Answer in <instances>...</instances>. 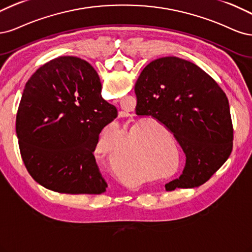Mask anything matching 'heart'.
I'll use <instances>...</instances> for the list:
<instances>
[{
  "label": "heart",
  "instance_id": "1",
  "mask_svg": "<svg viewBox=\"0 0 252 252\" xmlns=\"http://www.w3.org/2000/svg\"><path fill=\"white\" fill-rule=\"evenodd\" d=\"M150 129L143 128L138 132V135L140 137L147 136L148 139L153 140V150L150 155L147 157L148 163L152 168L158 169L159 166L162 165V162H164L166 158H168V162L170 165H175V157L172 155H165V153L162 151L159 140L157 136H150ZM126 142V134L124 128L119 125L114 124L104 129L99 142L98 149L99 153L104 155L109 160H113L114 154L118 149L124 147ZM114 167L118 176L123 179L126 183L135 184L139 181L148 179V176L145 175L140 169V162L138 158L134 155V153L129 148L121 150L115 157Z\"/></svg>",
  "mask_w": 252,
  "mask_h": 252
}]
</instances>
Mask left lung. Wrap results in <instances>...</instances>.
I'll return each instance as SVG.
<instances>
[{
	"label": "left lung",
	"instance_id": "1",
	"mask_svg": "<svg viewBox=\"0 0 252 252\" xmlns=\"http://www.w3.org/2000/svg\"><path fill=\"white\" fill-rule=\"evenodd\" d=\"M136 113L152 116L173 133L185 154L179 178L165 190L205 183L229 157L233 128L229 104L215 80L176 56L151 62L135 85Z\"/></svg>",
	"mask_w": 252,
	"mask_h": 252
}]
</instances>
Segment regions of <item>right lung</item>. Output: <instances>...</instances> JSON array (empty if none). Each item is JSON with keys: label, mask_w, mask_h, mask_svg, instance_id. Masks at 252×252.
Masks as SVG:
<instances>
[{"label": "right lung", "mask_w": 252, "mask_h": 252, "mask_svg": "<svg viewBox=\"0 0 252 252\" xmlns=\"http://www.w3.org/2000/svg\"><path fill=\"white\" fill-rule=\"evenodd\" d=\"M117 110L101 97L100 79L88 62L61 56L27 82L17 115L21 156L28 173L61 193L99 194L108 184L93 152Z\"/></svg>", "instance_id": "obj_1"}]
</instances>
